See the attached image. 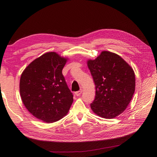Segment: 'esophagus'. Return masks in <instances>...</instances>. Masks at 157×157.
<instances>
[{
	"label": "esophagus",
	"mask_w": 157,
	"mask_h": 157,
	"mask_svg": "<svg viewBox=\"0 0 157 157\" xmlns=\"http://www.w3.org/2000/svg\"><path fill=\"white\" fill-rule=\"evenodd\" d=\"M82 91H83L82 89H80L79 91H76V92H75V95H76L77 96H80L81 94H82Z\"/></svg>",
	"instance_id": "34e87169"
}]
</instances>
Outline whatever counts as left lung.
<instances>
[{"instance_id":"8db88e82","label":"left lung","mask_w":157,"mask_h":157,"mask_svg":"<svg viewBox=\"0 0 157 157\" xmlns=\"http://www.w3.org/2000/svg\"><path fill=\"white\" fill-rule=\"evenodd\" d=\"M95 84L91 109L97 116L112 119L121 114L132 98L136 86L133 69L116 53L103 51L87 60Z\"/></svg>"}]
</instances>
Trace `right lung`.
Here are the masks:
<instances>
[{"label":"right lung","mask_w":157,"mask_h":157,"mask_svg":"<svg viewBox=\"0 0 157 157\" xmlns=\"http://www.w3.org/2000/svg\"><path fill=\"white\" fill-rule=\"evenodd\" d=\"M68 60L56 52H48L32 61L21 74L19 91L23 105L47 123L66 116L73 102L62 72Z\"/></svg>","instance_id":"1"}]
</instances>
